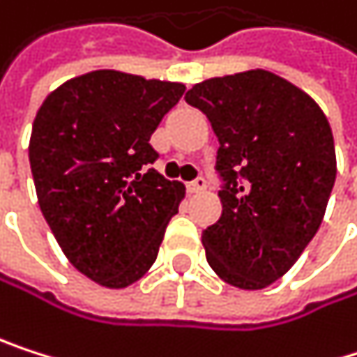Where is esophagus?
Returning a JSON list of instances; mask_svg holds the SVG:
<instances>
[{
  "label": "esophagus",
  "instance_id": "1",
  "mask_svg": "<svg viewBox=\"0 0 357 357\" xmlns=\"http://www.w3.org/2000/svg\"><path fill=\"white\" fill-rule=\"evenodd\" d=\"M207 188V180H205V177H197V180H192V182H188V190L190 192H203Z\"/></svg>",
  "mask_w": 357,
  "mask_h": 357
}]
</instances>
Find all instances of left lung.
Masks as SVG:
<instances>
[{
    "mask_svg": "<svg viewBox=\"0 0 357 357\" xmlns=\"http://www.w3.org/2000/svg\"><path fill=\"white\" fill-rule=\"evenodd\" d=\"M186 102L220 142L222 218L203 230L207 261L232 287L266 289L322 224L337 177L328 119L297 85L261 68L197 83Z\"/></svg>",
    "mask_w": 357,
    "mask_h": 357,
    "instance_id": "1",
    "label": "left lung"
}]
</instances>
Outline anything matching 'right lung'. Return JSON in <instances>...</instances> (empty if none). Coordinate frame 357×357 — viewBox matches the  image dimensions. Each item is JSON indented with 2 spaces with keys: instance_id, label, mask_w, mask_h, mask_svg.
<instances>
[{
  "instance_id": "add662e5",
  "label": "right lung",
  "mask_w": 357,
  "mask_h": 357,
  "mask_svg": "<svg viewBox=\"0 0 357 357\" xmlns=\"http://www.w3.org/2000/svg\"><path fill=\"white\" fill-rule=\"evenodd\" d=\"M182 83L91 70L37 110L29 160L41 213L68 261L89 280L125 289L158 255L184 184L148 169L150 135L180 102Z\"/></svg>"
}]
</instances>
